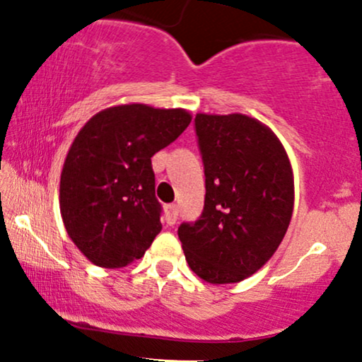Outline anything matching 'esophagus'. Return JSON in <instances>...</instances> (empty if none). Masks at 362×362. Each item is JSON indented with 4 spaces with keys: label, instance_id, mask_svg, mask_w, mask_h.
Segmentation results:
<instances>
[{
    "label": "esophagus",
    "instance_id": "1",
    "mask_svg": "<svg viewBox=\"0 0 362 362\" xmlns=\"http://www.w3.org/2000/svg\"><path fill=\"white\" fill-rule=\"evenodd\" d=\"M177 218H178V207L175 204H168L165 207V221L170 226H173V224L177 223Z\"/></svg>",
    "mask_w": 362,
    "mask_h": 362
}]
</instances>
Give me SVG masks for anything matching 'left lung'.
Returning a JSON list of instances; mask_svg holds the SVG:
<instances>
[{
  "mask_svg": "<svg viewBox=\"0 0 362 362\" xmlns=\"http://www.w3.org/2000/svg\"><path fill=\"white\" fill-rule=\"evenodd\" d=\"M206 175L201 218L178 226L189 267L211 284L247 279L277 250L294 206L288 153L243 114L195 115Z\"/></svg>",
  "mask_w": 362,
  "mask_h": 362,
  "instance_id": "1",
  "label": "left lung"
}]
</instances>
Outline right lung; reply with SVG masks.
<instances>
[{
    "label": "right lung",
    "instance_id": "1",
    "mask_svg": "<svg viewBox=\"0 0 362 362\" xmlns=\"http://www.w3.org/2000/svg\"><path fill=\"white\" fill-rule=\"evenodd\" d=\"M184 109L127 103L95 114L74 138L61 172L62 223L91 264L120 269L161 231L151 156L190 124Z\"/></svg>",
    "mask_w": 362,
    "mask_h": 362
}]
</instances>
